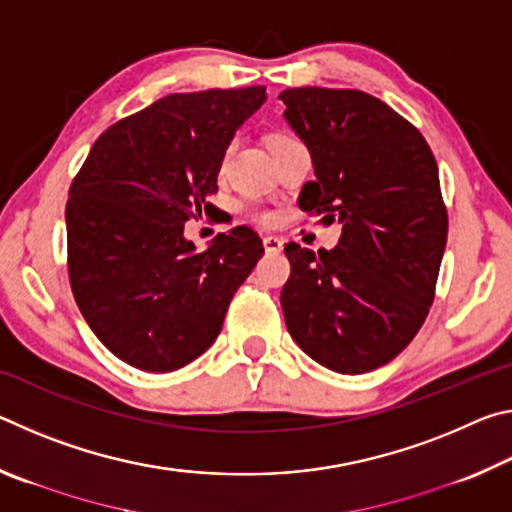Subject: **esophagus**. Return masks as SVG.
<instances>
[{
    "label": "esophagus",
    "instance_id": "esophagus-1",
    "mask_svg": "<svg viewBox=\"0 0 512 512\" xmlns=\"http://www.w3.org/2000/svg\"><path fill=\"white\" fill-rule=\"evenodd\" d=\"M264 241V248L266 253H280V250L284 248V239L282 237H275V235H264L262 237Z\"/></svg>",
    "mask_w": 512,
    "mask_h": 512
}]
</instances>
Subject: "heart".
Segmentation results:
<instances>
[{
    "label": "heart",
    "mask_w": 512,
    "mask_h": 512,
    "mask_svg": "<svg viewBox=\"0 0 512 512\" xmlns=\"http://www.w3.org/2000/svg\"><path fill=\"white\" fill-rule=\"evenodd\" d=\"M275 137H277V135H275Z\"/></svg>",
    "instance_id": "1"
}]
</instances>
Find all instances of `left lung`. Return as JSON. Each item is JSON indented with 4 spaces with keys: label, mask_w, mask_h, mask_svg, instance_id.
I'll list each match as a JSON object with an SVG mask.
<instances>
[{
    "label": "left lung",
    "mask_w": 512,
    "mask_h": 512,
    "mask_svg": "<svg viewBox=\"0 0 512 512\" xmlns=\"http://www.w3.org/2000/svg\"><path fill=\"white\" fill-rule=\"evenodd\" d=\"M280 99L314 164L300 210L343 225L332 250L284 246V320L320 366L361 375L395 359L429 314L447 244L438 164L418 128L366 92L293 88Z\"/></svg>",
    "instance_id": "obj_1"
}]
</instances>
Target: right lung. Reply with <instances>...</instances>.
<instances>
[{"instance_id":"obj_1","label":"right lung","mask_w":512,"mask_h":512,"mask_svg":"<svg viewBox=\"0 0 512 512\" xmlns=\"http://www.w3.org/2000/svg\"><path fill=\"white\" fill-rule=\"evenodd\" d=\"M264 101V85L169 94L112 124L76 173L69 284L85 323L128 366L171 372L201 357L264 255L246 225L203 253L185 239V223L214 210L225 149Z\"/></svg>"}]
</instances>
